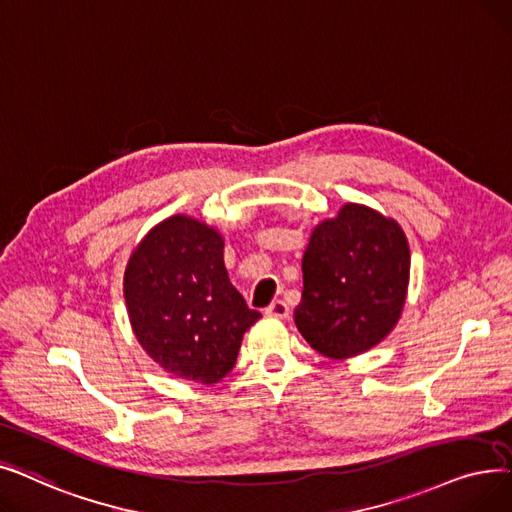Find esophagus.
Masks as SVG:
<instances>
[{"label":"esophagus","mask_w":512,"mask_h":512,"mask_svg":"<svg viewBox=\"0 0 512 512\" xmlns=\"http://www.w3.org/2000/svg\"><path fill=\"white\" fill-rule=\"evenodd\" d=\"M266 314L273 316V319H287V316H289V306L283 300H277L269 308H266Z\"/></svg>","instance_id":"1"}]
</instances>
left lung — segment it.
<instances>
[{"label":"left lung","mask_w":512,"mask_h":512,"mask_svg":"<svg viewBox=\"0 0 512 512\" xmlns=\"http://www.w3.org/2000/svg\"><path fill=\"white\" fill-rule=\"evenodd\" d=\"M302 273L296 327L319 354L350 358L383 342L400 319L410 277L408 241L394 218L346 204L314 227Z\"/></svg>","instance_id":"1"}]
</instances>
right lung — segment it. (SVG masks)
<instances>
[{
    "mask_svg": "<svg viewBox=\"0 0 512 512\" xmlns=\"http://www.w3.org/2000/svg\"><path fill=\"white\" fill-rule=\"evenodd\" d=\"M223 248L216 229L175 214L139 241L125 271L141 348L166 373L204 385L235 367L243 333L262 316L229 281Z\"/></svg>",
    "mask_w": 512,
    "mask_h": 512,
    "instance_id": "right-lung-1",
    "label": "right lung"
}]
</instances>
